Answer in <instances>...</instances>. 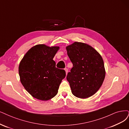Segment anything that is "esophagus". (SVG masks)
I'll list each match as a JSON object with an SVG mask.
<instances>
[{"label": "esophagus", "instance_id": "esophagus-1", "mask_svg": "<svg viewBox=\"0 0 129 129\" xmlns=\"http://www.w3.org/2000/svg\"><path fill=\"white\" fill-rule=\"evenodd\" d=\"M65 72H66V74H67L68 73V69L67 68H65Z\"/></svg>", "mask_w": 129, "mask_h": 129}]
</instances>
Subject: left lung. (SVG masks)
<instances>
[{
    "label": "left lung",
    "instance_id": "obj_1",
    "mask_svg": "<svg viewBox=\"0 0 129 129\" xmlns=\"http://www.w3.org/2000/svg\"><path fill=\"white\" fill-rule=\"evenodd\" d=\"M66 48L73 66L66 77L72 93L82 99L92 96L105 77L101 55L91 46L82 42H75Z\"/></svg>",
    "mask_w": 129,
    "mask_h": 129
}]
</instances>
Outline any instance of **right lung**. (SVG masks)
Returning a JSON list of instances; mask_svg holds the SVG:
<instances>
[{"label": "right lung", "mask_w": 129, "mask_h": 129, "mask_svg": "<svg viewBox=\"0 0 129 129\" xmlns=\"http://www.w3.org/2000/svg\"><path fill=\"white\" fill-rule=\"evenodd\" d=\"M57 46L37 45L27 51L18 67L21 82L32 97L41 101L54 97L62 80L64 70L56 68L52 59L59 49Z\"/></svg>", "instance_id": "add662e5"}]
</instances>
